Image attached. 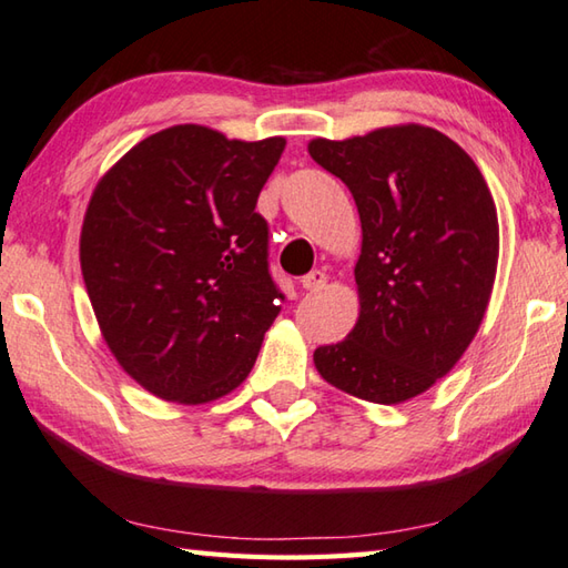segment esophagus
Masks as SVG:
<instances>
[{
  "mask_svg": "<svg viewBox=\"0 0 568 568\" xmlns=\"http://www.w3.org/2000/svg\"><path fill=\"white\" fill-rule=\"evenodd\" d=\"M326 280H328V276L324 272L314 270V272H308L306 276H302V286L306 288V292H318V288L326 286Z\"/></svg>",
  "mask_w": 568,
  "mask_h": 568,
  "instance_id": "esophagus-1",
  "label": "esophagus"
}]
</instances>
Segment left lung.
Returning <instances> with one entry per match:
<instances>
[{
  "label": "left lung",
  "instance_id": "8db88e82",
  "mask_svg": "<svg viewBox=\"0 0 568 568\" xmlns=\"http://www.w3.org/2000/svg\"><path fill=\"white\" fill-rule=\"evenodd\" d=\"M308 155L356 200L361 316L314 351L321 378L371 403H403L450 373L487 312L497 207L463 148L427 125L316 138Z\"/></svg>",
  "mask_w": 568,
  "mask_h": 568
}]
</instances>
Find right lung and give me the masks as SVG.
Masks as SVG:
<instances>
[{
    "label": "right lung",
    "mask_w": 568,
    "mask_h": 568,
    "mask_svg": "<svg viewBox=\"0 0 568 568\" xmlns=\"http://www.w3.org/2000/svg\"><path fill=\"white\" fill-rule=\"evenodd\" d=\"M286 141L173 125L93 190L81 272L105 344L163 400H217L250 376L284 294L256 197Z\"/></svg>",
    "instance_id": "1"
}]
</instances>
